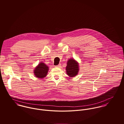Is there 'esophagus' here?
I'll return each mask as SVG.
<instances>
[{"instance_id":"esophagus-1","label":"esophagus","mask_w":124,"mask_h":124,"mask_svg":"<svg viewBox=\"0 0 124 124\" xmlns=\"http://www.w3.org/2000/svg\"><path fill=\"white\" fill-rule=\"evenodd\" d=\"M61 67V65L60 64H59L58 65H57V66H55V67H56V68H60Z\"/></svg>"}]
</instances>
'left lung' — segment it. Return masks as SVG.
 <instances>
[{"instance_id":"1","label":"left lung","mask_w":124,"mask_h":124,"mask_svg":"<svg viewBox=\"0 0 124 124\" xmlns=\"http://www.w3.org/2000/svg\"><path fill=\"white\" fill-rule=\"evenodd\" d=\"M67 64L66 70L67 74L69 77L73 78L78 75L79 70L78 62L73 58H71L68 60Z\"/></svg>"}]
</instances>
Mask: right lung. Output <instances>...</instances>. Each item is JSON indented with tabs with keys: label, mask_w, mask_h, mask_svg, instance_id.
Instances as JSON below:
<instances>
[{
	"label": "right lung",
	"mask_w": 124,
	"mask_h": 124,
	"mask_svg": "<svg viewBox=\"0 0 124 124\" xmlns=\"http://www.w3.org/2000/svg\"><path fill=\"white\" fill-rule=\"evenodd\" d=\"M48 70V67L44 63L40 62V63L34 69L33 71L34 74L37 78L42 79L46 76Z\"/></svg>",
	"instance_id": "obj_1"
}]
</instances>
